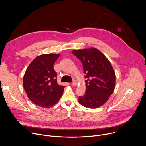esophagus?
Returning <instances> with one entry per match:
<instances>
[{
	"label": "esophagus",
	"instance_id": "1",
	"mask_svg": "<svg viewBox=\"0 0 146 146\" xmlns=\"http://www.w3.org/2000/svg\"><path fill=\"white\" fill-rule=\"evenodd\" d=\"M71 84H72V86H76V85H77V81H76V80H74V81H73V82L71 83Z\"/></svg>",
	"mask_w": 146,
	"mask_h": 146
}]
</instances>
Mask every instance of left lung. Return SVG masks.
Masks as SVG:
<instances>
[{
    "label": "left lung",
    "instance_id": "obj_1",
    "mask_svg": "<svg viewBox=\"0 0 146 146\" xmlns=\"http://www.w3.org/2000/svg\"><path fill=\"white\" fill-rule=\"evenodd\" d=\"M72 53L82 62L86 91L79 96L83 106L96 109L105 104L113 94L115 86V74L109 59L95 48L75 50Z\"/></svg>",
    "mask_w": 146,
    "mask_h": 146
}]
</instances>
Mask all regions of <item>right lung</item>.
I'll use <instances>...</instances> for the list:
<instances>
[{"label":"right lung","mask_w":146,"mask_h":146,"mask_svg":"<svg viewBox=\"0 0 146 146\" xmlns=\"http://www.w3.org/2000/svg\"><path fill=\"white\" fill-rule=\"evenodd\" d=\"M59 54H46L35 58L28 67L23 79L24 90L29 99L36 105L50 108L59 101L65 86L57 82L54 64Z\"/></svg>","instance_id":"add662e5"}]
</instances>
